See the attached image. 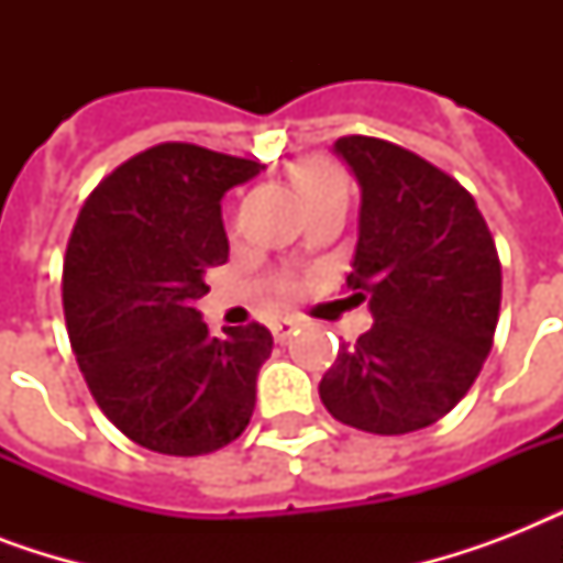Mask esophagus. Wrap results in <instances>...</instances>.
Masks as SVG:
<instances>
[{
  "instance_id": "34e87169",
  "label": "esophagus",
  "mask_w": 563,
  "mask_h": 563,
  "mask_svg": "<svg viewBox=\"0 0 563 563\" xmlns=\"http://www.w3.org/2000/svg\"><path fill=\"white\" fill-rule=\"evenodd\" d=\"M298 330V321H291V318H283V321H274L272 324V333L277 342H286V339H291V333Z\"/></svg>"
}]
</instances>
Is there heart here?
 <instances>
[{
	"mask_svg": "<svg viewBox=\"0 0 563 563\" xmlns=\"http://www.w3.org/2000/svg\"><path fill=\"white\" fill-rule=\"evenodd\" d=\"M291 180L298 184L307 201H316V198L335 192V189H347L344 172L330 157H300L291 166Z\"/></svg>",
	"mask_w": 563,
	"mask_h": 563,
	"instance_id": "obj_1",
	"label": "heart"
}]
</instances>
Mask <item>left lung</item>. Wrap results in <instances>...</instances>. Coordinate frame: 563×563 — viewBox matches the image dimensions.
I'll list each match as a JSON object with an SVG mask.
<instances>
[{
	"instance_id": "obj_1",
	"label": "left lung",
	"mask_w": 563,
	"mask_h": 563,
	"mask_svg": "<svg viewBox=\"0 0 563 563\" xmlns=\"http://www.w3.org/2000/svg\"><path fill=\"white\" fill-rule=\"evenodd\" d=\"M362 187L351 300L374 327L344 344L318 394L327 411L374 435L444 418L488 360L503 268L473 195L446 172L376 136L335 140Z\"/></svg>"
}]
</instances>
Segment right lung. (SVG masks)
I'll use <instances>...</instances> for the list:
<instances>
[{
  "label": "right lung",
  "instance_id": "1",
  "mask_svg": "<svg viewBox=\"0 0 563 563\" xmlns=\"http://www.w3.org/2000/svg\"><path fill=\"white\" fill-rule=\"evenodd\" d=\"M260 169L161 143L110 172L78 212L64 260L69 342L99 409L145 450L212 453L254 415L272 333L254 321L216 339L195 300L228 263L221 198Z\"/></svg>",
  "mask_w": 563,
  "mask_h": 563
}]
</instances>
